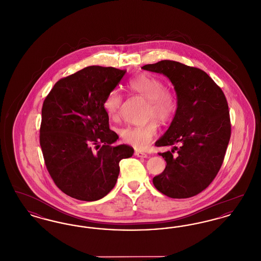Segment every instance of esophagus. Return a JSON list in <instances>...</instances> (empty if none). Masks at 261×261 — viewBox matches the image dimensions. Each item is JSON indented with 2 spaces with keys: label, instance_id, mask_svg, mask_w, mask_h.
I'll use <instances>...</instances> for the list:
<instances>
[{
  "label": "esophagus",
  "instance_id": "obj_1",
  "mask_svg": "<svg viewBox=\"0 0 261 261\" xmlns=\"http://www.w3.org/2000/svg\"><path fill=\"white\" fill-rule=\"evenodd\" d=\"M135 155H137L138 158H144V159H147V158L149 156L146 152L141 151V150H136V151H135Z\"/></svg>",
  "mask_w": 261,
  "mask_h": 261
}]
</instances>
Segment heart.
<instances>
[{"instance_id":"obj_1","label":"heart","mask_w":261,"mask_h":261,"mask_svg":"<svg viewBox=\"0 0 261 261\" xmlns=\"http://www.w3.org/2000/svg\"><path fill=\"white\" fill-rule=\"evenodd\" d=\"M127 88L148 99L147 118H155L162 124L169 123L173 119L178 111V97L173 89L164 87L162 79L149 73H139L128 80ZM122 99V95L117 90L111 91L105 99V110L112 120H116L120 114ZM156 134L158 124L153 119L145 124L127 126L120 131L125 143L137 149L146 148Z\"/></svg>"}]
</instances>
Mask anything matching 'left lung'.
<instances>
[{
  "mask_svg": "<svg viewBox=\"0 0 261 261\" xmlns=\"http://www.w3.org/2000/svg\"><path fill=\"white\" fill-rule=\"evenodd\" d=\"M142 68L166 75L178 97L171 125L155 143L156 147L174 148L159 152L166 167L152 183L172 199L197 196L219 172L230 141L231 120L223 91L203 70L181 62L165 60Z\"/></svg>",
  "mask_w": 261,
  "mask_h": 261,
  "instance_id": "8db88e82",
  "label": "left lung"
}]
</instances>
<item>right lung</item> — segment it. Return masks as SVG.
I'll use <instances>...</instances> for the list:
<instances>
[{"instance_id": "add662e5", "label": "right lung", "mask_w": 261, "mask_h": 261, "mask_svg": "<svg viewBox=\"0 0 261 261\" xmlns=\"http://www.w3.org/2000/svg\"><path fill=\"white\" fill-rule=\"evenodd\" d=\"M125 70L93 65L60 79L42 107L40 146L46 167L67 196L93 201L107 196L119 175V162L132 156L128 145L112 146L103 101ZM95 149L94 150L93 149Z\"/></svg>"}]
</instances>
